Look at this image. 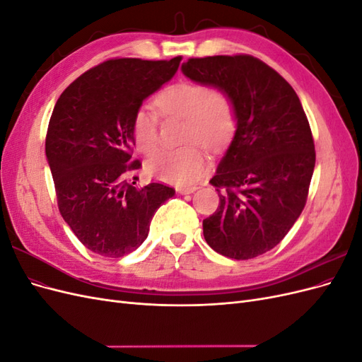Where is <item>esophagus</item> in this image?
<instances>
[{
    "label": "esophagus",
    "mask_w": 362,
    "mask_h": 362,
    "mask_svg": "<svg viewBox=\"0 0 362 362\" xmlns=\"http://www.w3.org/2000/svg\"><path fill=\"white\" fill-rule=\"evenodd\" d=\"M196 190V185H184V187H178L177 189V192L180 193V194H190V193H193Z\"/></svg>",
    "instance_id": "esophagus-1"
}]
</instances>
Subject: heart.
Wrapping results in <instances>:
<instances>
[{
    "instance_id": "obj_1",
    "label": "heart",
    "mask_w": 362,
    "mask_h": 362,
    "mask_svg": "<svg viewBox=\"0 0 362 362\" xmlns=\"http://www.w3.org/2000/svg\"><path fill=\"white\" fill-rule=\"evenodd\" d=\"M158 115L184 117V139H194L216 149L222 146L234 129L233 104L225 92L208 89L202 83L181 81L164 89L154 101ZM133 133L137 148L152 154L158 146V119L146 108L134 116ZM205 168V156L194 144L177 149H163L152 156L146 170L152 177L172 182L189 184Z\"/></svg>"
}]
</instances>
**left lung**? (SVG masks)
<instances>
[{
	"instance_id": "left-lung-1",
	"label": "left lung",
	"mask_w": 362,
	"mask_h": 362,
	"mask_svg": "<svg viewBox=\"0 0 362 362\" xmlns=\"http://www.w3.org/2000/svg\"><path fill=\"white\" fill-rule=\"evenodd\" d=\"M181 71L225 92L234 110V137L210 180L221 204L202 222L206 243L234 259L266 254L300 216L315 166L299 96L252 56L189 59Z\"/></svg>"
}]
</instances>
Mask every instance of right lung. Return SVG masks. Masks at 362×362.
I'll use <instances>...</instances> for the list:
<instances>
[{
  "label": "right lung",
  "mask_w": 362,
  "mask_h": 362,
  "mask_svg": "<svg viewBox=\"0 0 362 362\" xmlns=\"http://www.w3.org/2000/svg\"><path fill=\"white\" fill-rule=\"evenodd\" d=\"M181 57L115 59L84 72L66 87L49 119L45 152L59 210L76 238L95 254L119 258L145 242L168 185L137 187L127 181L140 161L133 120L148 96L172 80Z\"/></svg>",
  "instance_id": "add662e5"
}]
</instances>
